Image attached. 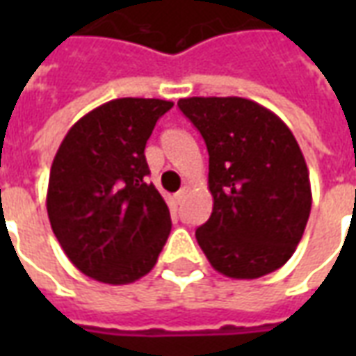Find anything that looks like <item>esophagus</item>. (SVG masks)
Wrapping results in <instances>:
<instances>
[{"label":"esophagus","mask_w":356,"mask_h":356,"mask_svg":"<svg viewBox=\"0 0 356 356\" xmlns=\"http://www.w3.org/2000/svg\"><path fill=\"white\" fill-rule=\"evenodd\" d=\"M186 194H188V186H183V188H181V191L175 194V202H177V204H181V202L186 198Z\"/></svg>","instance_id":"esophagus-1"}]
</instances>
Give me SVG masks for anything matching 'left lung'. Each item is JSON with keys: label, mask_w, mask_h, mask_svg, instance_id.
<instances>
[{"label": "left lung", "mask_w": 356, "mask_h": 356, "mask_svg": "<svg viewBox=\"0 0 356 356\" xmlns=\"http://www.w3.org/2000/svg\"><path fill=\"white\" fill-rule=\"evenodd\" d=\"M206 140L213 209L196 240L217 273L252 280L290 259L313 194L298 140L275 112L242 97L177 102Z\"/></svg>", "instance_id": "1"}]
</instances>
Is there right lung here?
I'll return each mask as SVG.
<instances>
[{"instance_id":"obj_1","label":"right lung","mask_w":356,"mask_h":356,"mask_svg":"<svg viewBox=\"0 0 356 356\" xmlns=\"http://www.w3.org/2000/svg\"><path fill=\"white\" fill-rule=\"evenodd\" d=\"M162 99L124 97L97 106L68 129L49 173L47 216L66 257L104 284L152 270L171 231L168 204L152 183L145 147Z\"/></svg>"}]
</instances>
